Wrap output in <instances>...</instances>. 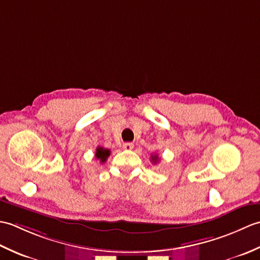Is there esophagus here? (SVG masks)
<instances>
[{
  "instance_id": "obj_1",
  "label": "esophagus",
  "mask_w": 260,
  "mask_h": 260,
  "mask_svg": "<svg viewBox=\"0 0 260 260\" xmlns=\"http://www.w3.org/2000/svg\"><path fill=\"white\" fill-rule=\"evenodd\" d=\"M123 147L127 151H131V150H133V148H134V144H133V143H124Z\"/></svg>"
}]
</instances>
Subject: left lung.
I'll use <instances>...</instances> for the list:
<instances>
[{"label": "left lung", "mask_w": 260, "mask_h": 260, "mask_svg": "<svg viewBox=\"0 0 260 260\" xmlns=\"http://www.w3.org/2000/svg\"><path fill=\"white\" fill-rule=\"evenodd\" d=\"M151 161H152L154 164H156V163L159 161L157 154H154V155H151Z\"/></svg>", "instance_id": "obj_1"}]
</instances>
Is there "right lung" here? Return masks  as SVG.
I'll list each match as a JSON object with an SVG mask.
<instances>
[{"instance_id": "add662e5", "label": "right lung", "mask_w": 260, "mask_h": 260, "mask_svg": "<svg viewBox=\"0 0 260 260\" xmlns=\"http://www.w3.org/2000/svg\"><path fill=\"white\" fill-rule=\"evenodd\" d=\"M110 155V151L107 150V148H104L102 146H98L96 148V154H95V157L97 159H101V162L104 163L106 162L107 157Z\"/></svg>"}]
</instances>
